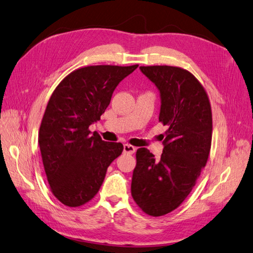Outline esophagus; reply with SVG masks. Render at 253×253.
<instances>
[{"label": "esophagus", "instance_id": "esophagus-1", "mask_svg": "<svg viewBox=\"0 0 253 253\" xmlns=\"http://www.w3.org/2000/svg\"><path fill=\"white\" fill-rule=\"evenodd\" d=\"M135 151H136V148L135 147H133V146H131V145H124V152L125 153H126V154H133V153H135Z\"/></svg>", "mask_w": 253, "mask_h": 253}]
</instances>
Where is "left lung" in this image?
<instances>
[{"mask_svg":"<svg viewBox=\"0 0 253 253\" xmlns=\"http://www.w3.org/2000/svg\"><path fill=\"white\" fill-rule=\"evenodd\" d=\"M139 69L160 91L159 121L167 131L159 160L147 148L136 152L131 193L146 214L158 217L185 200L206 167L213 129L211 110L204 88L187 70L171 66Z\"/></svg>","mask_w":253,"mask_h":253,"instance_id":"1","label":"left lung"}]
</instances>
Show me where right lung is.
<instances>
[{"label":"right lung","mask_w":253,"mask_h":253,"mask_svg":"<svg viewBox=\"0 0 253 253\" xmlns=\"http://www.w3.org/2000/svg\"><path fill=\"white\" fill-rule=\"evenodd\" d=\"M138 65L88 66L60 82L46 105L38 142L53 195L78 208L97 195L120 142L102 140L89 126L100 120L116 87Z\"/></svg>","instance_id":"obj_1"}]
</instances>
